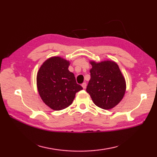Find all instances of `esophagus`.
I'll return each mask as SVG.
<instances>
[{"label":"esophagus","instance_id":"1","mask_svg":"<svg viewBox=\"0 0 157 157\" xmlns=\"http://www.w3.org/2000/svg\"><path fill=\"white\" fill-rule=\"evenodd\" d=\"M82 86L83 87V88L85 89L86 88V86H87V84H86V83H83V84H82Z\"/></svg>","mask_w":157,"mask_h":157}]
</instances>
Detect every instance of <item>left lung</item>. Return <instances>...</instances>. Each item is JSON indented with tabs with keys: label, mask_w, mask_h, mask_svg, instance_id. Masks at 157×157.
I'll list each match as a JSON object with an SVG mask.
<instances>
[{
	"label": "left lung",
	"mask_w": 157,
	"mask_h": 157,
	"mask_svg": "<svg viewBox=\"0 0 157 157\" xmlns=\"http://www.w3.org/2000/svg\"><path fill=\"white\" fill-rule=\"evenodd\" d=\"M90 64V79L86 91L96 106L105 110L111 109L119 104L125 94L124 77L114 61H91Z\"/></svg>",
	"instance_id": "8db88e82"
}]
</instances>
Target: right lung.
Segmentation results:
<instances>
[{
	"instance_id": "add662e5",
	"label": "right lung",
	"mask_w": 157,
	"mask_h": 157,
	"mask_svg": "<svg viewBox=\"0 0 157 157\" xmlns=\"http://www.w3.org/2000/svg\"><path fill=\"white\" fill-rule=\"evenodd\" d=\"M69 61L53 56L42 65L37 74L39 94L45 104L55 111L71 105L75 94L83 88L77 84L74 74L68 69Z\"/></svg>"
}]
</instances>
